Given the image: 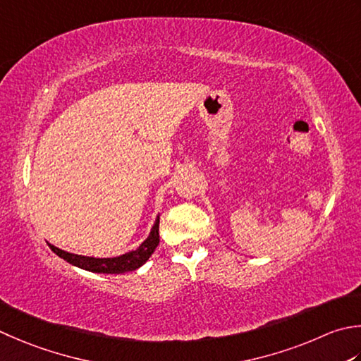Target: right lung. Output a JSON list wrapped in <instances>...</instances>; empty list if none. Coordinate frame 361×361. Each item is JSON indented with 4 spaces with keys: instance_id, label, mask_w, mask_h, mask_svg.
<instances>
[{
    "instance_id": "obj_1",
    "label": "right lung",
    "mask_w": 361,
    "mask_h": 361,
    "mask_svg": "<svg viewBox=\"0 0 361 361\" xmlns=\"http://www.w3.org/2000/svg\"><path fill=\"white\" fill-rule=\"evenodd\" d=\"M159 244V216L154 221L150 235L145 241L140 244L136 250H131L128 253H123L120 257L114 258H94V257H84L76 255V253H68L66 250H61L53 244H48L56 255L66 259L67 263L73 264L76 267H81L84 271L97 272V274H123L130 271H136L137 267L142 266L145 261L152 257Z\"/></svg>"
}]
</instances>
